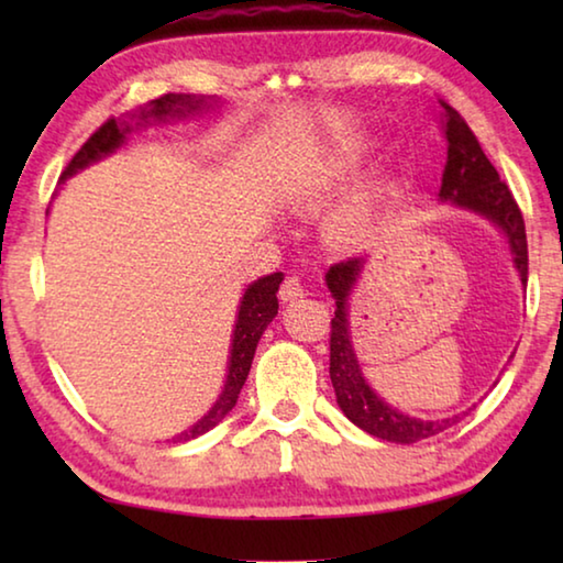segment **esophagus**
Here are the masks:
<instances>
[{
  "instance_id": "obj_1",
  "label": "esophagus",
  "mask_w": 563,
  "mask_h": 563,
  "mask_svg": "<svg viewBox=\"0 0 563 563\" xmlns=\"http://www.w3.org/2000/svg\"><path fill=\"white\" fill-rule=\"evenodd\" d=\"M278 295H280L283 302H295V300L302 298L305 288H302V283H300L298 278H285L283 285H280V290H278Z\"/></svg>"
}]
</instances>
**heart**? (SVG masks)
<instances>
[{
  "mask_svg": "<svg viewBox=\"0 0 563 563\" xmlns=\"http://www.w3.org/2000/svg\"><path fill=\"white\" fill-rule=\"evenodd\" d=\"M357 166V161L352 156L332 158L325 168H320L316 176L310 178V184L305 186L302 194L308 198H322L328 196L332 188H338L345 180L352 168ZM369 223V203L367 198H352L345 206H340L335 213L328 218V233L335 241H355L357 235L365 233Z\"/></svg>",
  "mask_w": 563,
  "mask_h": 563,
  "instance_id": "heart-1",
  "label": "heart"
}]
</instances>
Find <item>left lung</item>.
<instances>
[{"label": "left lung", "mask_w": 563, "mask_h": 563, "mask_svg": "<svg viewBox=\"0 0 563 563\" xmlns=\"http://www.w3.org/2000/svg\"><path fill=\"white\" fill-rule=\"evenodd\" d=\"M440 103L444 109L442 126L446 139V166L442 174L440 198L489 218L494 225H499L509 241L514 265H517L521 275V283L527 285L529 251L519 206L514 201L509 186L499 178L497 168L484 156L479 141H476L472 129L466 126V121L450 103ZM362 265H365V258H347L332 265L325 275L328 288L338 305L335 318L330 322V379L332 387H335L338 405L352 424H357L367 434L379 437V440L397 444L430 440V437L444 432L446 427L460 422V415L437 419V422L434 419L409 417L389 407L385 399H379L373 393V387L365 383V377H362L360 362L355 357V350H352L347 322V298L360 278Z\"/></svg>", "instance_id": "left-lung-1"}]
</instances>
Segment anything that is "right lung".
Here are the masks:
<instances>
[{"label":"right lung","mask_w":563,"mask_h":563,"mask_svg":"<svg viewBox=\"0 0 563 563\" xmlns=\"http://www.w3.org/2000/svg\"><path fill=\"white\" fill-rule=\"evenodd\" d=\"M211 103H216V99L196 97V93H164V97L144 103V109L131 113L129 119L131 121L136 119V126H141V123H148L151 119L166 121L168 117L170 119L188 117V113L208 109ZM131 129H133L131 123L121 119L103 121L101 126L87 139V144L76 151L74 158L69 161V166L64 168L62 180L74 176L76 170L87 168L89 164H93V161H101L103 156L113 154V151L126 141V133ZM280 283H283V273H273V275H265V278H258L253 285H247V290L241 300V308H238L233 347H231V360H228V377H225L223 393L216 399V405L208 409V415L198 419L190 430L176 434L174 442L196 440V437H201L203 432L213 430V427L235 407L238 395H241V389L247 379V373H251V362L255 355V347H258V340L265 332V328L273 322V318L278 316V295L275 292H278Z\"/></svg>","instance_id":"1"}]
</instances>
